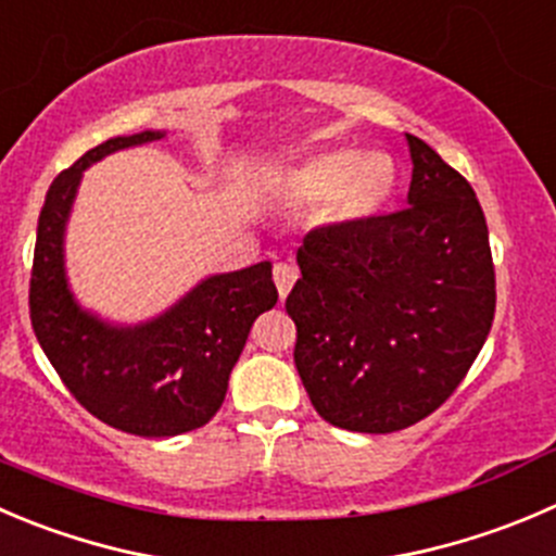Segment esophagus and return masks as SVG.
I'll list each match as a JSON object with an SVG mask.
<instances>
[{"label": "esophagus", "mask_w": 556, "mask_h": 556, "mask_svg": "<svg viewBox=\"0 0 556 556\" xmlns=\"http://www.w3.org/2000/svg\"><path fill=\"white\" fill-rule=\"evenodd\" d=\"M295 279H299V268H295L293 263H277V266H274V282H277L279 299H285V295L290 293Z\"/></svg>", "instance_id": "1"}]
</instances>
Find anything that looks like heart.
<instances>
[{
	"label": "heart",
	"mask_w": 556,
	"mask_h": 556,
	"mask_svg": "<svg viewBox=\"0 0 556 556\" xmlns=\"http://www.w3.org/2000/svg\"><path fill=\"white\" fill-rule=\"evenodd\" d=\"M396 165L388 154L333 147L312 154L288 176L290 195L299 201H326L333 223H361L391 198Z\"/></svg>",
	"instance_id": "1"
}]
</instances>
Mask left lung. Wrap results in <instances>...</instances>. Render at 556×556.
<instances>
[{"instance_id":"8db88e82","label":"left lung","mask_w":556,"mask_h":556,"mask_svg":"<svg viewBox=\"0 0 556 556\" xmlns=\"http://www.w3.org/2000/svg\"><path fill=\"white\" fill-rule=\"evenodd\" d=\"M407 208L315 228L285 309L295 369L323 421L388 434L465 380L494 320L489 228L470 181L407 135Z\"/></svg>"}]
</instances>
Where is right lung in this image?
<instances>
[{"label":"right lung","instance_id":"right-lung-1","mask_svg":"<svg viewBox=\"0 0 556 556\" xmlns=\"http://www.w3.org/2000/svg\"><path fill=\"white\" fill-rule=\"evenodd\" d=\"M163 135L147 129L111 138L53 179L29 282L31 328L67 391L102 424L138 438H176L212 421L252 323L279 299L271 263L263 261L203 279L141 326H111L80 309L64 274V225L80 176L105 154Z\"/></svg>","mask_w":556,"mask_h":556}]
</instances>
